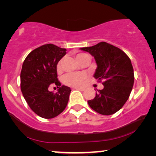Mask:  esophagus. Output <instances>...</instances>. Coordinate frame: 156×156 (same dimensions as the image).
I'll use <instances>...</instances> for the list:
<instances>
[{
    "label": "esophagus",
    "mask_w": 156,
    "mask_h": 156,
    "mask_svg": "<svg viewBox=\"0 0 156 156\" xmlns=\"http://www.w3.org/2000/svg\"><path fill=\"white\" fill-rule=\"evenodd\" d=\"M75 89L79 90H80V91H84V90H85V88H84V87H75Z\"/></svg>",
    "instance_id": "1"
}]
</instances>
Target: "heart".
<instances>
[{
  "mask_svg": "<svg viewBox=\"0 0 156 156\" xmlns=\"http://www.w3.org/2000/svg\"><path fill=\"white\" fill-rule=\"evenodd\" d=\"M85 55H88L85 54V53H80L76 55V59L78 60L79 58ZM60 68H61V63L59 62L58 63V66H57L58 71L60 70ZM85 79L86 74L84 72H71L68 73L63 76V82L66 85L78 87L83 85Z\"/></svg>",
  "mask_w": 156,
  "mask_h": 156,
  "instance_id": "b5f03b06",
  "label": "heart"
}]
</instances>
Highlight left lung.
I'll use <instances>...</instances> for the list:
<instances>
[{"mask_svg": "<svg viewBox=\"0 0 156 156\" xmlns=\"http://www.w3.org/2000/svg\"><path fill=\"white\" fill-rule=\"evenodd\" d=\"M80 49L94 57L97 63L94 77L103 81L104 85L87 103L101 115L115 114L123 107L132 90L134 74L131 60L118 47L104 41Z\"/></svg>", "mask_w": 156, "mask_h": 156, "instance_id": "left-lung-1", "label": "left lung"}]
</instances>
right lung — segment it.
I'll use <instances>...</instances> for the list:
<instances>
[{
	"label": "right lung",
	"instance_id": "obj_1",
	"mask_svg": "<svg viewBox=\"0 0 156 156\" xmlns=\"http://www.w3.org/2000/svg\"><path fill=\"white\" fill-rule=\"evenodd\" d=\"M66 49L52 44L34 49L24 60L20 74L21 91L28 106L41 118L50 119L60 115L66 107L71 88L58 80L57 65L66 54ZM56 85L57 93L48 90Z\"/></svg>",
	"mask_w": 156,
	"mask_h": 156
}]
</instances>
